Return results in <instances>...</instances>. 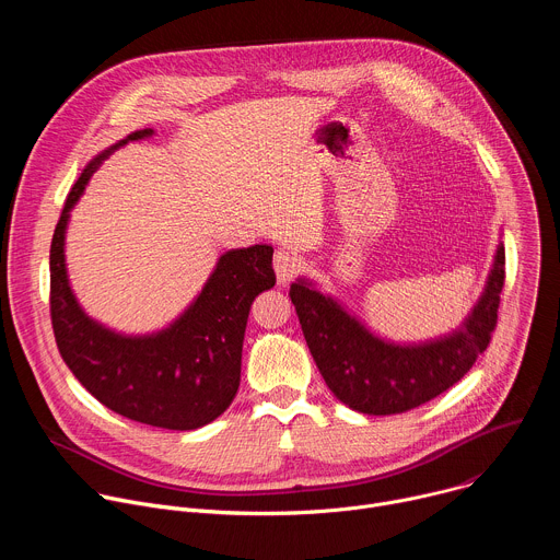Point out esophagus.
<instances>
[{
	"label": "esophagus",
	"mask_w": 560,
	"mask_h": 560,
	"mask_svg": "<svg viewBox=\"0 0 560 560\" xmlns=\"http://www.w3.org/2000/svg\"><path fill=\"white\" fill-rule=\"evenodd\" d=\"M301 268V259L290 253V250H277L275 253V272H277V281L279 285H285L294 279V275Z\"/></svg>",
	"instance_id": "esophagus-1"
}]
</instances>
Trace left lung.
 Returning a JSON list of instances; mask_svg holds the SVG:
<instances>
[{
    "label": "left lung",
    "instance_id": "obj_1",
    "mask_svg": "<svg viewBox=\"0 0 560 560\" xmlns=\"http://www.w3.org/2000/svg\"><path fill=\"white\" fill-rule=\"evenodd\" d=\"M505 281V248L497 246L481 296L458 328L425 341H392L374 332L310 277H296L290 299L310 354L326 385L350 410L387 417L415 410L450 389L483 354Z\"/></svg>",
    "mask_w": 560,
    "mask_h": 560
}]
</instances>
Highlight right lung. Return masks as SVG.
<instances>
[{"label":"right lung","mask_w":560,"mask_h":560,"mask_svg":"<svg viewBox=\"0 0 560 560\" xmlns=\"http://www.w3.org/2000/svg\"><path fill=\"white\" fill-rule=\"evenodd\" d=\"M135 130L95 154L72 186L50 244V316L57 348L70 372L108 410L164 430H197L221 417L242 381V350L250 305L277 281L272 246L223 253L199 294L173 322L154 332H117L86 314L66 268L70 212L106 159Z\"/></svg>","instance_id":"1"}]
</instances>
